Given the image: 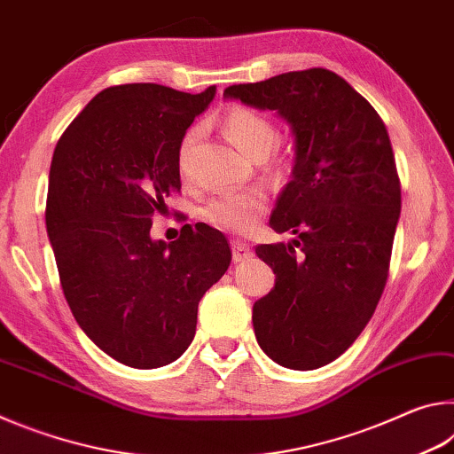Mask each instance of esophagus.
Returning <instances> with one entry per match:
<instances>
[{
    "label": "esophagus",
    "mask_w": 454,
    "mask_h": 454,
    "mask_svg": "<svg viewBox=\"0 0 454 454\" xmlns=\"http://www.w3.org/2000/svg\"><path fill=\"white\" fill-rule=\"evenodd\" d=\"M252 256V246L246 244L242 240H234L232 242V258L234 262H244V260H248Z\"/></svg>",
    "instance_id": "1"
}]
</instances>
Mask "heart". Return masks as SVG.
I'll use <instances>...</instances> for the list:
<instances>
[{
    "label": "heart",
    "mask_w": 454,
    "mask_h": 454,
    "mask_svg": "<svg viewBox=\"0 0 454 454\" xmlns=\"http://www.w3.org/2000/svg\"><path fill=\"white\" fill-rule=\"evenodd\" d=\"M222 129L238 148L250 158H262L264 170L274 178H286L292 170V158L288 153H274L278 129L274 121L262 112L248 106H232L222 116ZM198 128H190L182 134L176 150V166L182 178H190L192 174V152L198 142ZM266 210V194L262 190L244 192H224L214 196L204 204L202 218L210 226L226 230V232L242 234L256 224V220Z\"/></svg>",
    "instance_id": "1"
}]
</instances>
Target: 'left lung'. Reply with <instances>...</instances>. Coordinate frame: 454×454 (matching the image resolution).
<instances>
[{
	"label": "left lung",
	"mask_w": 454,
	"mask_h": 454,
	"mask_svg": "<svg viewBox=\"0 0 454 454\" xmlns=\"http://www.w3.org/2000/svg\"><path fill=\"white\" fill-rule=\"evenodd\" d=\"M224 96L276 110L294 134V170L270 226L296 240L256 246L276 284L254 302L252 322L274 363L314 371L350 348L388 278L401 180L387 126L325 67L236 83Z\"/></svg>",
	"instance_id": "left-lung-1"
}]
</instances>
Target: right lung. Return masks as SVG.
<instances>
[{"label": "right lung", "mask_w": 454, "mask_h": 454, "mask_svg": "<svg viewBox=\"0 0 454 454\" xmlns=\"http://www.w3.org/2000/svg\"><path fill=\"white\" fill-rule=\"evenodd\" d=\"M216 88L160 83L99 91L53 150L45 226L75 322L98 348L132 368L174 363L196 334L198 302L228 270L218 230L182 226L152 240L156 214L180 192L176 150Z\"/></svg>", "instance_id": "1"}]
</instances>
